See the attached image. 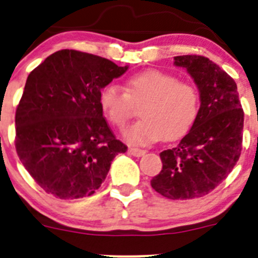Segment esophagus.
<instances>
[{
  "label": "esophagus",
  "mask_w": 258,
  "mask_h": 258,
  "mask_svg": "<svg viewBox=\"0 0 258 258\" xmlns=\"http://www.w3.org/2000/svg\"><path fill=\"white\" fill-rule=\"evenodd\" d=\"M128 152L131 153L132 156H135V157H141V156H144L146 153L144 150H140V148H134V147L130 148Z\"/></svg>",
  "instance_id": "esophagus-1"
}]
</instances>
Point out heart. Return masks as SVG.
<instances>
[{
  "label": "heart",
  "instance_id": "b5f03b06",
  "mask_svg": "<svg viewBox=\"0 0 258 258\" xmlns=\"http://www.w3.org/2000/svg\"><path fill=\"white\" fill-rule=\"evenodd\" d=\"M98 100L103 113L118 130H123L134 116V105L144 103L140 110L142 119L124 132L132 145L177 140L189 131L200 112L199 91L160 70L130 76L124 92L110 83L101 90Z\"/></svg>",
  "mask_w": 258,
  "mask_h": 258
}]
</instances>
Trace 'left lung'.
Masks as SVG:
<instances>
[{"label":"left lung","mask_w":258,"mask_h":258,"mask_svg":"<svg viewBox=\"0 0 258 258\" xmlns=\"http://www.w3.org/2000/svg\"><path fill=\"white\" fill-rule=\"evenodd\" d=\"M175 66L189 74L200 92V112L176 147L160 153L162 170L151 186L170 200H191L210 194L240 158L243 110L237 85L209 58L176 56Z\"/></svg>","instance_id":"1"}]
</instances>
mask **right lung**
<instances>
[{"label": "right lung", "mask_w": 258, "mask_h": 258, "mask_svg": "<svg viewBox=\"0 0 258 258\" xmlns=\"http://www.w3.org/2000/svg\"><path fill=\"white\" fill-rule=\"evenodd\" d=\"M128 70L75 49H61L36 67L16 110V151L47 194L91 196L127 146L116 140L100 106L105 86Z\"/></svg>", "instance_id": "obj_1"}]
</instances>
